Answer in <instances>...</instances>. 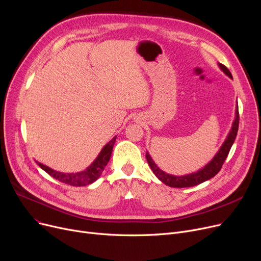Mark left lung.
Listing matches in <instances>:
<instances>
[{
	"label": "left lung",
	"mask_w": 261,
	"mask_h": 261,
	"mask_svg": "<svg viewBox=\"0 0 261 261\" xmlns=\"http://www.w3.org/2000/svg\"><path fill=\"white\" fill-rule=\"evenodd\" d=\"M219 66L221 67V70L230 78L231 74L228 71V68L223 65V64H219ZM238 126H239V111L238 109L236 110V118L234 120V123H232L231 130L227 136V139L225 140V142L223 143V145L221 146L220 150L217 152V154L215 155V158L207 164L206 166L204 168H202L201 170L195 172V173H190L187 175H182V176H176V175H171L168 173H165L164 171H162L156 165L155 163L152 161L151 156L149 155V153H146V159L147 162L149 164L150 168L153 171V173L158 176V179L160 181H162L164 184H166L170 187H177V188H183V187H190V186H196L198 184H201L205 181H207L212 177H214L220 169L222 168V165L224 161L226 160L229 150L235 142L236 135L238 132Z\"/></svg>",
	"instance_id": "obj_1"
}]
</instances>
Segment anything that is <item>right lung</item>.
<instances>
[{
    "instance_id": "add662e5",
    "label": "right lung",
    "mask_w": 261,
    "mask_h": 261,
    "mask_svg": "<svg viewBox=\"0 0 261 261\" xmlns=\"http://www.w3.org/2000/svg\"><path fill=\"white\" fill-rule=\"evenodd\" d=\"M115 141H116V136L102 148L97 159H96L93 162L92 165L88 167L85 171L77 172V173H62V172L55 171L41 163L37 162V164L45 172H47L50 176L54 177V179L58 180L59 182L72 185V186H86L95 182L102 173L108 162L110 161V158H111Z\"/></svg>"
}]
</instances>
